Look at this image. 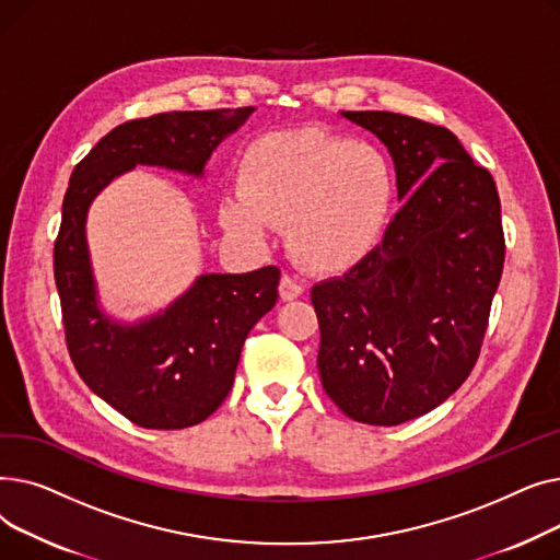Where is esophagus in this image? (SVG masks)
Instances as JSON below:
<instances>
[{"label":"esophagus","mask_w":560,"mask_h":560,"mask_svg":"<svg viewBox=\"0 0 560 560\" xmlns=\"http://www.w3.org/2000/svg\"><path fill=\"white\" fill-rule=\"evenodd\" d=\"M304 292V285L295 279V277H290V275H283L281 277V283H279V295H281V300L283 302H292V300H298L300 295Z\"/></svg>","instance_id":"esophagus-1"}]
</instances>
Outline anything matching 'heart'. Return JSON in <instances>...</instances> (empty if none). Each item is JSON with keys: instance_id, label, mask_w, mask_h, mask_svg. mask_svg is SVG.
Returning <instances> with one entry per match:
<instances>
[{"instance_id": "b5f03b06", "label": "heart", "mask_w": 560, "mask_h": 560, "mask_svg": "<svg viewBox=\"0 0 560 560\" xmlns=\"http://www.w3.org/2000/svg\"><path fill=\"white\" fill-rule=\"evenodd\" d=\"M238 182L220 199L222 226L260 241L288 222L290 254L315 272H340L368 256L397 195L395 167L378 147L319 127L254 140Z\"/></svg>"}]
</instances>
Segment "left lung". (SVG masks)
Segmentation results:
<instances>
[{
  "label": "left lung",
  "instance_id": "8db88e82",
  "mask_svg": "<svg viewBox=\"0 0 560 560\" xmlns=\"http://www.w3.org/2000/svg\"><path fill=\"white\" fill-rule=\"evenodd\" d=\"M388 147L404 201L384 241L313 285L317 368L351 420L395 427L454 395L472 372L504 270L490 172L445 129L388 110H342Z\"/></svg>",
  "mask_w": 560,
  "mask_h": 560
}]
</instances>
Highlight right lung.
<instances>
[{"label":"right lung","instance_id":"1","mask_svg":"<svg viewBox=\"0 0 560 560\" xmlns=\"http://www.w3.org/2000/svg\"><path fill=\"white\" fill-rule=\"evenodd\" d=\"M254 106L174 110L125 122L74 167L54 243L70 359L83 384L144 429H186L224 401L247 334L272 311L281 272L268 265L245 275H201L165 311L122 325L97 302L85 215L93 199L136 165L203 174L215 147L238 131Z\"/></svg>","mask_w":560,"mask_h":560}]
</instances>
